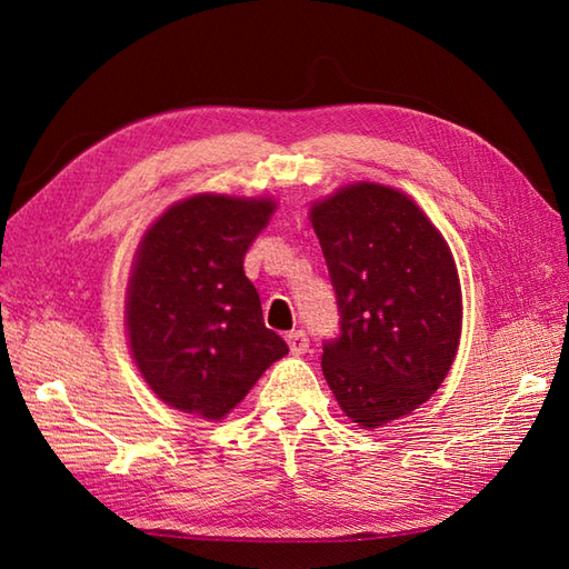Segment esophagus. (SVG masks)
<instances>
[{
  "label": "esophagus",
  "instance_id": "obj_1",
  "mask_svg": "<svg viewBox=\"0 0 569 569\" xmlns=\"http://www.w3.org/2000/svg\"><path fill=\"white\" fill-rule=\"evenodd\" d=\"M286 342H288V347H291L293 355H303V352H308V347H310V340H308V335L303 330L288 332Z\"/></svg>",
  "mask_w": 569,
  "mask_h": 569
}]
</instances>
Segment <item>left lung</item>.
<instances>
[{"label": "left lung", "instance_id": "obj_1", "mask_svg": "<svg viewBox=\"0 0 569 569\" xmlns=\"http://www.w3.org/2000/svg\"><path fill=\"white\" fill-rule=\"evenodd\" d=\"M340 312L322 373L361 428L408 416L438 391L462 330V296L442 234L403 192L342 188L312 204Z\"/></svg>", "mask_w": 569, "mask_h": 569}]
</instances>
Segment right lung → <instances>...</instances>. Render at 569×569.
I'll list each match as a JSON object with an SVG mask.
<instances>
[{"label":"right lung","mask_w":569,"mask_h":569,"mask_svg":"<svg viewBox=\"0 0 569 569\" xmlns=\"http://www.w3.org/2000/svg\"><path fill=\"white\" fill-rule=\"evenodd\" d=\"M271 212L269 200L198 196L143 237L127 330L137 367L168 406L220 420L288 355L244 276V253Z\"/></svg>","instance_id":"1"}]
</instances>
